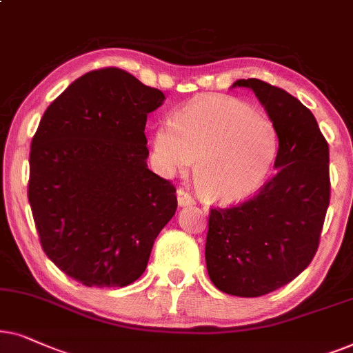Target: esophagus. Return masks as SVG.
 <instances>
[{
	"mask_svg": "<svg viewBox=\"0 0 353 353\" xmlns=\"http://www.w3.org/2000/svg\"><path fill=\"white\" fill-rule=\"evenodd\" d=\"M177 203H179L181 206H187V205H194L195 200L187 190L177 189Z\"/></svg>",
	"mask_w": 353,
	"mask_h": 353,
	"instance_id": "34e87169",
	"label": "esophagus"
}]
</instances>
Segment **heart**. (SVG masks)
Segmentation results:
<instances>
[{
    "mask_svg": "<svg viewBox=\"0 0 353 353\" xmlns=\"http://www.w3.org/2000/svg\"><path fill=\"white\" fill-rule=\"evenodd\" d=\"M278 154V134L266 116L223 95L192 100L153 137V157L164 176L184 174L195 159L200 194L231 203L260 189Z\"/></svg>",
    "mask_w": 353,
    "mask_h": 353,
    "instance_id": "heart-1",
    "label": "heart"
}]
</instances>
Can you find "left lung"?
I'll return each instance as SVG.
<instances>
[{"instance_id": "1", "label": "left lung", "mask_w": 353, "mask_h": 353, "mask_svg": "<svg viewBox=\"0 0 353 353\" xmlns=\"http://www.w3.org/2000/svg\"><path fill=\"white\" fill-rule=\"evenodd\" d=\"M270 116L279 139L274 176L242 203L211 208L205 260L224 294L261 297L312 263L330 206V147L307 106L283 88L241 79Z\"/></svg>"}]
</instances>
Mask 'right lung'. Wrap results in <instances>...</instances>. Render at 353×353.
<instances>
[{"label": "right lung", "instance_id": "1", "mask_svg": "<svg viewBox=\"0 0 353 353\" xmlns=\"http://www.w3.org/2000/svg\"><path fill=\"white\" fill-rule=\"evenodd\" d=\"M163 101L125 70H90L46 108L32 139L27 195L41 248L87 288L137 281L176 213V187L147 166L145 124Z\"/></svg>", "mask_w": 353, "mask_h": 353}]
</instances>
